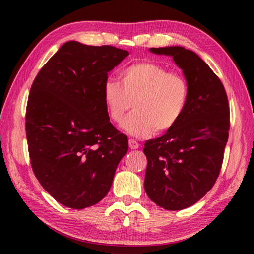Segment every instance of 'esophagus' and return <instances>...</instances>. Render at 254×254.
<instances>
[{
  "label": "esophagus",
  "instance_id": "esophagus-1",
  "mask_svg": "<svg viewBox=\"0 0 254 254\" xmlns=\"http://www.w3.org/2000/svg\"><path fill=\"white\" fill-rule=\"evenodd\" d=\"M128 145H130L131 149H136L137 147H139V144H137V142L134 139L128 140Z\"/></svg>",
  "mask_w": 254,
  "mask_h": 254
}]
</instances>
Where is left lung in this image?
Instances as JSON below:
<instances>
[{
  "instance_id": "8db88e82",
  "label": "left lung",
  "mask_w": 254,
  "mask_h": 254,
  "mask_svg": "<svg viewBox=\"0 0 254 254\" xmlns=\"http://www.w3.org/2000/svg\"><path fill=\"white\" fill-rule=\"evenodd\" d=\"M128 56L113 46L68 41L30 89L25 131L32 170L64 206L83 209L107 195L127 135L110 122L107 74Z\"/></svg>"
}]
</instances>
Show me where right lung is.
Listing matches in <instances>:
<instances>
[{"mask_svg":"<svg viewBox=\"0 0 254 254\" xmlns=\"http://www.w3.org/2000/svg\"><path fill=\"white\" fill-rule=\"evenodd\" d=\"M170 56L187 81L186 101L165 135L148 140L144 190L168 210L196 204L220 175L229 139L230 107L223 84L203 59L184 47L151 48Z\"/></svg>","mask_w":254,"mask_h":254,"instance_id":"obj_1","label":"right lung"}]
</instances>
